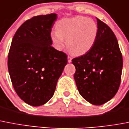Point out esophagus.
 <instances>
[{
    "mask_svg": "<svg viewBox=\"0 0 129 129\" xmlns=\"http://www.w3.org/2000/svg\"><path fill=\"white\" fill-rule=\"evenodd\" d=\"M67 59H68V62H71V60H72V58H71V56H68Z\"/></svg>",
    "mask_w": 129,
    "mask_h": 129,
    "instance_id": "obj_1",
    "label": "esophagus"
}]
</instances>
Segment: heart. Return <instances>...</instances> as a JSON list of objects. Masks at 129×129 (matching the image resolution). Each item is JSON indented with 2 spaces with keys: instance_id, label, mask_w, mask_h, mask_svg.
I'll list each match as a JSON object with an SVG mask.
<instances>
[{
  "instance_id": "heart-1",
  "label": "heart",
  "mask_w": 129,
  "mask_h": 129,
  "mask_svg": "<svg viewBox=\"0 0 129 129\" xmlns=\"http://www.w3.org/2000/svg\"><path fill=\"white\" fill-rule=\"evenodd\" d=\"M56 31L51 33V39L54 47L61 50L66 45L73 54L81 55L93 47L98 35V26L90 18L78 16L63 18L57 22Z\"/></svg>"
}]
</instances>
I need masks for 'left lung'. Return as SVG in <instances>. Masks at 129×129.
<instances>
[{
	"label": "left lung",
	"mask_w": 129,
	"mask_h": 129,
	"mask_svg": "<svg viewBox=\"0 0 129 129\" xmlns=\"http://www.w3.org/2000/svg\"><path fill=\"white\" fill-rule=\"evenodd\" d=\"M98 35L93 47L73 58L79 93L94 105H101L115 96L121 81L122 56L113 30L96 18Z\"/></svg>",
	"instance_id": "8db88e82"
}]
</instances>
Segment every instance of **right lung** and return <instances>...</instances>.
Here are the masks:
<instances>
[{"instance_id": "add662e5", "label": "right lung", "mask_w": 129, "mask_h": 129, "mask_svg": "<svg viewBox=\"0 0 129 129\" xmlns=\"http://www.w3.org/2000/svg\"><path fill=\"white\" fill-rule=\"evenodd\" d=\"M57 14L34 16L16 30L8 56V69L18 96L29 105H43L52 98L67 64V56L51 46Z\"/></svg>"}]
</instances>
